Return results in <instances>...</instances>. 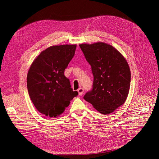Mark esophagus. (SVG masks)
Wrapping results in <instances>:
<instances>
[{
    "label": "esophagus",
    "instance_id": "obj_1",
    "mask_svg": "<svg viewBox=\"0 0 159 159\" xmlns=\"http://www.w3.org/2000/svg\"><path fill=\"white\" fill-rule=\"evenodd\" d=\"M77 91H78V93H79V95H82L83 93H84V89L82 88H80Z\"/></svg>",
    "mask_w": 159,
    "mask_h": 159
}]
</instances>
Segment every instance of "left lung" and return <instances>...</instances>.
Wrapping results in <instances>:
<instances>
[{"label": "left lung", "mask_w": 159, "mask_h": 159, "mask_svg": "<svg viewBox=\"0 0 159 159\" xmlns=\"http://www.w3.org/2000/svg\"><path fill=\"white\" fill-rule=\"evenodd\" d=\"M79 46L93 75V89L84 98L98 112L110 114L128 97L131 82L128 62L117 49L102 42Z\"/></svg>", "instance_id": "left-lung-1"}]
</instances>
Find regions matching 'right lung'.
<instances>
[{"instance_id": "add662e5", "label": "right lung", "mask_w": 159, "mask_h": 159, "mask_svg": "<svg viewBox=\"0 0 159 159\" xmlns=\"http://www.w3.org/2000/svg\"><path fill=\"white\" fill-rule=\"evenodd\" d=\"M76 48V44L50 46L42 52L30 66L27 75L30 97L36 109L48 117L61 115L70 101L78 95L64 75Z\"/></svg>"}]
</instances>
